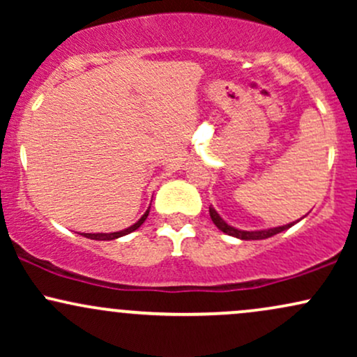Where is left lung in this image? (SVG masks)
Listing matches in <instances>:
<instances>
[{
    "label": "left lung",
    "mask_w": 357,
    "mask_h": 357,
    "mask_svg": "<svg viewBox=\"0 0 357 357\" xmlns=\"http://www.w3.org/2000/svg\"><path fill=\"white\" fill-rule=\"evenodd\" d=\"M210 216L213 220V223L216 225V227L220 228L221 231L227 233V235L230 236H235V238H240V240H265V238H270V236L277 235V233L287 230V228L292 227L294 223H289V225H284V227H275V228H268V230H255V231H245V230H238V228L231 227V225H228L227 221H225L221 216L216 213V210L213 206H210Z\"/></svg>",
    "instance_id": "left-lung-1"
}]
</instances>
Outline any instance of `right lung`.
Returning <instances> with one entry per match:
<instances>
[{
  "mask_svg": "<svg viewBox=\"0 0 357 357\" xmlns=\"http://www.w3.org/2000/svg\"><path fill=\"white\" fill-rule=\"evenodd\" d=\"M149 210H151V206L147 208V211L141 216V220L136 221V223H134V225H130V227L126 228V230L114 231V233H82V235H84L85 238H90V240H116V238H121V236L129 235V233H132L134 230H137V228L141 227V225L146 221L147 215H149Z\"/></svg>",
  "mask_w": 357,
  "mask_h": 357,
  "instance_id": "1",
  "label": "right lung"
}]
</instances>
